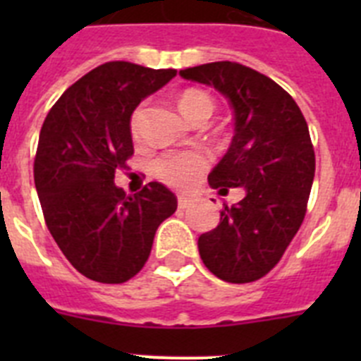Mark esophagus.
Returning <instances> with one entry per match:
<instances>
[{
  "label": "esophagus",
  "mask_w": 361,
  "mask_h": 361,
  "mask_svg": "<svg viewBox=\"0 0 361 361\" xmlns=\"http://www.w3.org/2000/svg\"><path fill=\"white\" fill-rule=\"evenodd\" d=\"M190 206H191V199H190V197H184V195L178 197V208L186 209V208H190Z\"/></svg>",
  "instance_id": "1"
}]
</instances>
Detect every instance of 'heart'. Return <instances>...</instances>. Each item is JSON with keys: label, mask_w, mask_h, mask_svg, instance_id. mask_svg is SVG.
Here are the masks:
<instances>
[{"label": "heart", "mask_w": 361, "mask_h": 361, "mask_svg": "<svg viewBox=\"0 0 361 361\" xmlns=\"http://www.w3.org/2000/svg\"><path fill=\"white\" fill-rule=\"evenodd\" d=\"M178 108L183 111V116L188 121H195L197 117H212L215 103L206 92L202 90H186L178 97ZM142 111L145 108L139 106L133 111L132 121H130V128L133 135L139 132L142 121ZM208 166V157L200 152H186V153H175V155H166L155 162V173L171 186L184 188L191 184L204 171Z\"/></svg>", "instance_id": "obj_1"}]
</instances>
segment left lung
<instances>
[{"label":"left lung","mask_w":361,"mask_h":361,"mask_svg":"<svg viewBox=\"0 0 361 361\" xmlns=\"http://www.w3.org/2000/svg\"><path fill=\"white\" fill-rule=\"evenodd\" d=\"M178 73L213 86L231 104L235 135L208 180L220 193H245L224 204L219 226L200 235V258L224 282H255L279 264L305 216L314 178L307 123L282 86L244 65L216 61Z\"/></svg>","instance_id":"8db88e82"}]
</instances>
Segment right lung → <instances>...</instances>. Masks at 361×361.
I'll return each instance as SVG.
<instances>
[{"label":"right lung","instance_id":"right-lung-1","mask_svg":"<svg viewBox=\"0 0 361 361\" xmlns=\"http://www.w3.org/2000/svg\"><path fill=\"white\" fill-rule=\"evenodd\" d=\"M175 75L173 68L104 63L73 82L44 119L34 161L37 197L54 240L86 279L135 276L157 228L177 209L164 184L126 195L114 183L133 155V110Z\"/></svg>","mask_w":361,"mask_h":361}]
</instances>
